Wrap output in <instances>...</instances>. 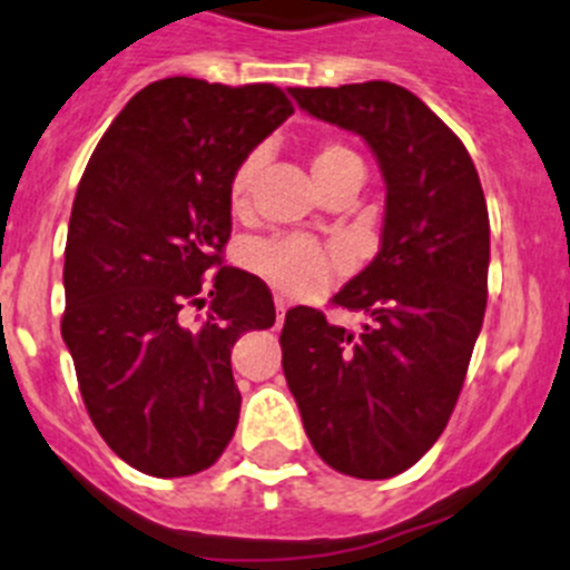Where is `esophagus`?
<instances>
[{"mask_svg": "<svg viewBox=\"0 0 570 570\" xmlns=\"http://www.w3.org/2000/svg\"><path fill=\"white\" fill-rule=\"evenodd\" d=\"M274 307H277V321L285 318V309H287V302L283 296H274Z\"/></svg>", "mask_w": 570, "mask_h": 570, "instance_id": "1", "label": "esophagus"}]
</instances>
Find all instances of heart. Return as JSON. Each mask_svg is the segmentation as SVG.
Returning a JSON list of instances; mask_svg holds the SVG:
<instances>
[{"label": "heart", "mask_w": 570, "mask_h": 570, "mask_svg": "<svg viewBox=\"0 0 570 570\" xmlns=\"http://www.w3.org/2000/svg\"><path fill=\"white\" fill-rule=\"evenodd\" d=\"M257 166H261V155L244 157L238 168H235L233 179H229V207L235 213H244L249 205V188L255 179ZM309 171L318 188L335 183V179L346 177L352 171H363L360 157L348 149L346 144L337 140H324L318 149L309 157ZM246 266L266 279L268 285L277 287L285 296H313L321 287L332 283L341 263L315 240L304 238V235H279V238L255 240L244 255Z\"/></svg>", "instance_id": "1"}]
</instances>
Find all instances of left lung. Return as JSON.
<instances>
[{
	"mask_svg": "<svg viewBox=\"0 0 570 570\" xmlns=\"http://www.w3.org/2000/svg\"><path fill=\"white\" fill-rule=\"evenodd\" d=\"M287 91L309 116L371 146L385 179V224L374 261L332 298L371 321L348 332L313 307L287 309L285 380L330 469L396 476L446 430L482 330V185L463 140L407 88L371 80Z\"/></svg>",
	"mask_w": 570,
	"mask_h": 570,
	"instance_id": "1",
	"label": "left lung"
}]
</instances>
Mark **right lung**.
Returning a JSON list of instances; mask_svg holds the SVG:
<instances>
[{
	"label": "right lung",
	"mask_w": 570,
	"mask_h": 570,
	"mask_svg": "<svg viewBox=\"0 0 570 570\" xmlns=\"http://www.w3.org/2000/svg\"><path fill=\"white\" fill-rule=\"evenodd\" d=\"M291 112L268 82L157 80L124 105L80 179L60 332L94 426L149 476L199 474L235 435L229 354L277 309L255 274L217 267L233 233L229 179ZM205 295L208 315L190 325L187 307Z\"/></svg>",
	"instance_id": "1"
}]
</instances>
